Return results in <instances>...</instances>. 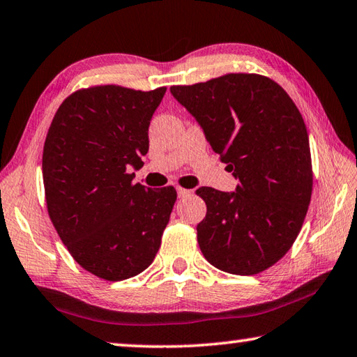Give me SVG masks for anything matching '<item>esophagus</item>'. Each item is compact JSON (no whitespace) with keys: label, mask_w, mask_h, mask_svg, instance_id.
Masks as SVG:
<instances>
[{"label":"esophagus","mask_w":357,"mask_h":357,"mask_svg":"<svg viewBox=\"0 0 357 357\" xmlns=\"http://www.w3.org/2000/svg\"><path fill=\"white\" fill-rule=\"evenodd\" d=\"M176 190H178V197H179V198H185V197H189L190 193H192V190L183 189V187H176Z\"/></svg>","instance_id":"34e87169"}]
</instances>
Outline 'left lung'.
Segmentation results:
<instances>
[{
  "label": "left lung",
  "instance_id": "obj_1",
  "mask_svg": "<svg viewBox=\"0 0 357 357\" xmlns=\"http://www.w3.org/2000/svg\"><path fill=\"white\" fill-rule=\"evenodd\" d=\"M227 170L234 192L200 187L206 217L202 253L217 269L253 275L291 249L309 209L313 173L304 119L280 84L258 74H227L172 86Z\"/></svg>",
  "mask_w": 357,
  "mask_h": 357
}]
</instances>
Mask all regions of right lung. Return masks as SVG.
Segmentation results:
<instances>
[{"label": "right lung", "instance_id": "1", "mask_svg": "<svg viewBox=\"0 0 357 357\" xmlns=\"http://www.w3.org/2000/svg\"><path fill=\"white\" fill-rule=\"evenodd\" d=\"M167 91L102 84L70 94L42 154L48 215L75 261L118 282L154 261L176 190L132 181L148 153L151 118Z\"/></svg>", "mask_w": 357, "mask_h": 357}]
</instances>
